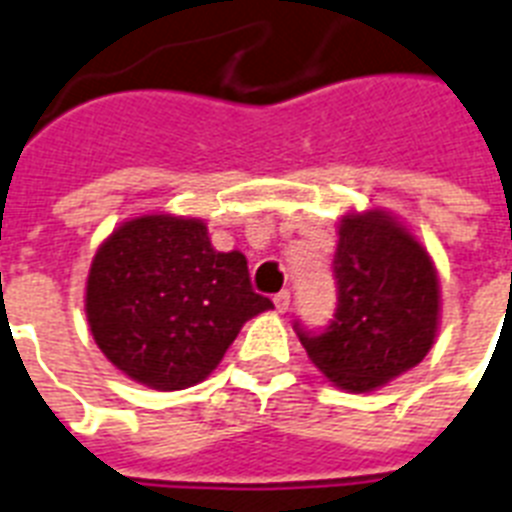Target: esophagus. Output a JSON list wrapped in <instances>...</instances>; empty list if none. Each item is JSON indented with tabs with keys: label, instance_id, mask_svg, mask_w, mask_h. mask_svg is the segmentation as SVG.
<instances>
[{
	"label": "esophagus",
	"instance_id": "1",
	"mask_svg": "<svg viewBox=\"0 0 512 512\" xmlns=\"http://www.w3.org/2000/svg\"><path fill=\"white\" fill-rule=\"evenodd\" d=\"M273 305H276V310L278 313H286V310H289V307H292V294L286 292H278L276 297H273Z\"/></svg>",
	"mask_w": 512,
	"mask_h": 512
}]
</instances>
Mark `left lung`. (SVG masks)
I'll use <instances>...</instances> for the list:
<instances>
[{"label": "left lung", "instance_id": "1", "mask_svg": "<svg viewBox=\"0 0 512 512\" xmlns=\"http://www.w3.org/2000/svg\"><path fill=\"white\" fill-rule=\"evenodd\" d=\"M336 313L326 328L294 323L315 368L350 392H371L421 363L439 323L429 252L386 213L347 215L334 255Z\"/></svg>", "mask_w": 512, "mask_h": 512}]
</instances>
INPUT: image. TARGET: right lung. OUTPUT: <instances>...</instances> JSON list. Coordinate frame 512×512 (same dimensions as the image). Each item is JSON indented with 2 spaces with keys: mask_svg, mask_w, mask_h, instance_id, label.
<instances>
[{
  "mask_svg": "<svg viewBox=\"0 0 512 512\" xmlns=\"http://www.w3.org/2000/svg\"><path fill=\"white\" fill-rule=\"evenodd\" d=\"M273 302L242 252H215L194 218L144 215L112 231L86 281V318L118 371L160 392L215 371L239 328Z\"/></svg>",
  "mask_w": 512,
  "mask_h": 512,
  "instance_id": "1",
  "label": "right lung"
}]
</instances>
